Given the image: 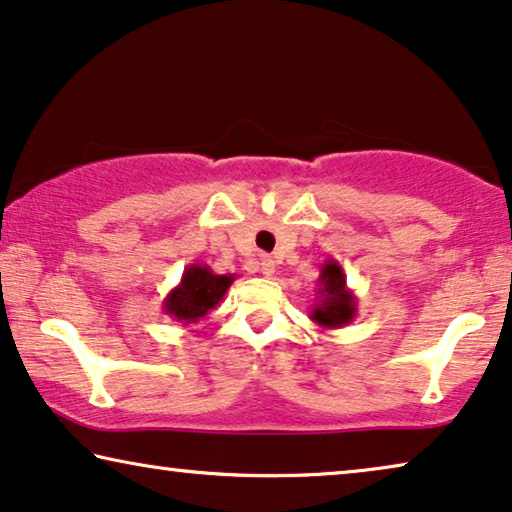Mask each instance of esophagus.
<instances>
[{
	"instance_id": "esophagus-1",
	"label": "esophagus",
	"mask_w": 512,
	"mask_h": 512,
	"mask_svg": "<svg viewBox=\"0 0 512 512\" xmlns=\"http://www.w3.org/2000/svg\"><path fill=\"white\" fill-rule=\"evenodd\" d=\"M259 271H262V276L271 278L273 271H276V264H273L271 257H262V262H259Z\"/></svg>"
}]
</instances>
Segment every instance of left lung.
I'll list each match as a JSON object with an SVG mask.
<instances>
[{"instance_id": "left-lung-1", "label": "left lung", "mask_w": 512, "mask_h": 512, "mask_svg": "<svg viewBox=\"0 0 512 512\" xmlns=\"http://www.w3.org/2000/svg\"><path fill=\"white\" fill-rule=\"evenodd\" d=\"M315 325L322 329H341L357 315V297L345 285V271L336 259H327L318 278V304L308 311Z\"/></svg>"}]
</instances>
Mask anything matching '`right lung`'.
<instances>
[{"label": "right lung", "mask_w": 512, "mask_h": 512, "mask_svg": "<svg viewBox=\"0 0 512 512\" xmlns=\"http://www.w3.org/2000/svg\"><path fill=\"white\" fill-rule=\"evenodd\" d=\"M232 283L234 273L218 276V273H213L211 266L190 264L185 266L181 283L164 299L162 311L187 327L192 322H199V318H204L208 311H213Z\"/></svg>", "instance_id": "right-lung-1"}]
</instances>
